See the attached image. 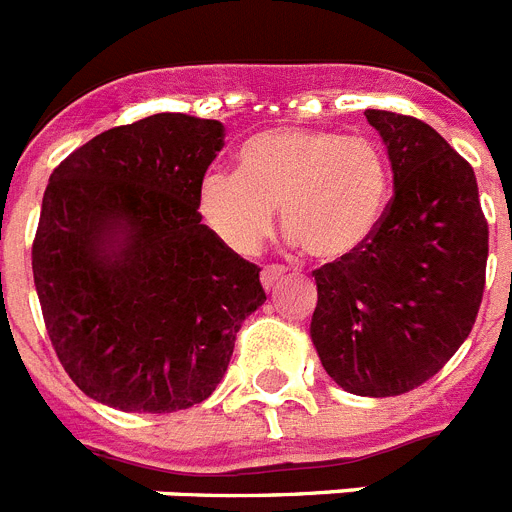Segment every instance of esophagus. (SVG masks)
Instances as JSON below:
<instances>
[{"label":"esophagus","mask_w":512,"mask_h":512,"mask_svg":"<svg viewBox=\"0 0 512 512\" xmlns=\"http://www.w3.org/2000/svg\"><path fill=\"white\" fill-rule=\"evenodd\" d=\"M285 277V269L282 266H264V272H261V285L264 290H274V285Z\"/></svg>","instance_id":"obj_1"}]
</instances>
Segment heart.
I'll list each match as a JSON object with an SVG mask.
<instances>
[{
    "label": "heart",
    "mask_w": 512,
    "mask_h": 512,
    "mask_svg": "<svg viewBox=\"0 0 512 512\" xmlns=\"http://www.w3.org/2000/svg\"><path fill=\"white\" fill-rule=\"evenodd\" d=\"M387 201V164L377 143L314 128H272L248 138L238 172L209 170L198 214L222 246L251 256L280 209L290 243L319 261L345 259L371 238Z\"/></svg>",
    "instance_id": "obj_1"
}]
</instances>
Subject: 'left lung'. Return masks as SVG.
I'll list each match as a JSON object with an SVG mask.
<instances>
[{"label": "left lung", "mask_w": 512, "mask_h": 512, "mask_svg": "<svg viewBox=\"0 0 512 512\" xmlns=\"http://www.w3.org/2000/svg\"><path fill=\"white\" fill-rule=\"evenodd\" d=\"M395 196L371 238L316 269L311 340L342 390L392 398L432 379L479 314L489 227L471 164L416 117L366 109Z\"/></svg>", "instance_id": "8db88e82"}]
</instances>
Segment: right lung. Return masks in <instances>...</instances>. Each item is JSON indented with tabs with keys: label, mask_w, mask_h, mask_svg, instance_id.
I'll return each instance as SVG.
<instances>
[{
	"label": "right lung",
	"mask_w": 512,
	"mask_h": 512,
	"mask_svg": "<svg viewBox=\"0 0 512 512\" xmlns=\"http://www.w3.org/2000/svg\"><path fill=\"white\" fill-rule=\"evenodd\" d=\"M225 125L162 112L104 130L49 177L33 282L59 363L88 398L172 413L217 390L259 266L217 240L198 183Z\"/></svg>",
	"instance_id": "obj_1"
}]
</instances>
